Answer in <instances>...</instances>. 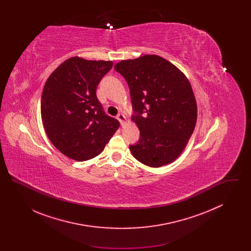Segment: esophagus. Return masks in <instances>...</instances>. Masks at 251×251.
Instances as JSON below:
<instances>
[{
    "mask_svg": "<svg viewBox=\"0 0 251 251\" xmlns=\"http://www.w3.org/2000/svg\"><path fill=\"white\" fill-rule=\"evenodd\" d=\"M118 120H120V124H121V126H122V127H124V126L126 125V123H127V119H126V117H125L123 114H120V115L118 116Z\"/></svg>",
    "mask_w": 251,
    "mask_h": 251,
    "instance_id": "obj_1",
    "label": "esophagus"
}]
</instances>
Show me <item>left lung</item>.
Returning a JSON list of instances; mask_svg holds the SVG:
<instances>
[{"mask_svg":"<svg viewBox=\"0 0 251 251\" xmlns=\"http://www.w3.org/2000/svg\"><path fill=\"white\" fill-rule=\"evenodd\" d=\"M115 70L129 84L136 112L131 120L140 131L139 142L130 146L131 154L148 167L171 164L186 148L197 123L198 106L188 78L156 54L122 60Z\"/></svg>","mask_w":251,"mask_h":251,"instance_id":"1","label":"left lung"}]
</instances>
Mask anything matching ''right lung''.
Returning a JSON list of instances; mask_svg holds the SVG:
<instances>
[{"label": "right lung", "mask_w": 251, "mask_h": 251, "mask_svg": "<svg viewBox=\"0 0 251 251\" xmlns=\"http://www.w3.org/2000/svg\"><path fill=\"white\" fill-rule=\"evenodd\" d=\"M112 61L73 56L49 76L41 97V119L52 145L72 160L99 155L120 127L105 115L96 90Z\"/></svg>", "instance_id": "1"}]
</instances>
